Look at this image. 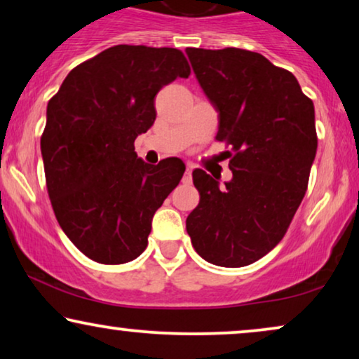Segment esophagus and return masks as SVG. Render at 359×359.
I'll list each match as a JSON object with an SVG mask.
<instances>
[{"label": "esophagus", "mask_w": 359, "mask_h": 359, "mask_svg": "<svg viewBox=\"0 0 359 359\" xmlns=\"http://www.w3.org/2000/svg\"><path fill=\"white\" fill-rule=\"evenodd\" d=\"M183 181H184V183H191V181H193V168H191L189 165H188V168H186V171H184Z\"/></svg>", "instance_id": "34e87169"}]
</instances>
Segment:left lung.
Returning <instances> with one entry per match:
<instances>
[{"label": "left lung", "mask_w": 359, "mask_h": 359, "mask_svg": "<svg viewBox=\"0 0 359 359\" xmlns=\"http://www.w3.org/2000/svg\"><path fill=\"white\" fill-rule=\"evenodd\" d=\"M204 95L219 112L215 139L230 145L232 180L220 188L193 171L199 204L186 219L205 262L247 266L281 242L307 191L317 154L316 111L296 76L243 48H186Z\"/></svg>", "instance_id": "left-lung-1"}]
</instances>
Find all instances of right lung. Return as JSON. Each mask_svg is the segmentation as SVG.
I'll return each instance as SVG.
<instances>
[{
    "label": "right lung",
    "instance_id": "1",
    "mask_svg": "<svg viewBox=\"0 0 359 359\" xmlns=\"http://www.w3.org/2000/svg\"><path fill=\"white\" fill-rule=\"evenodd\" d=\"M189 73L178 48L114 46L73 68L48 101L41 139L48 198L93 262L139 257L154 214L183 178L180 158L149 165L134 142L154 126L156 93Z\"/></svg>",
    "mask_w": 359,
    "mask_h": 359
}]
</instances>
